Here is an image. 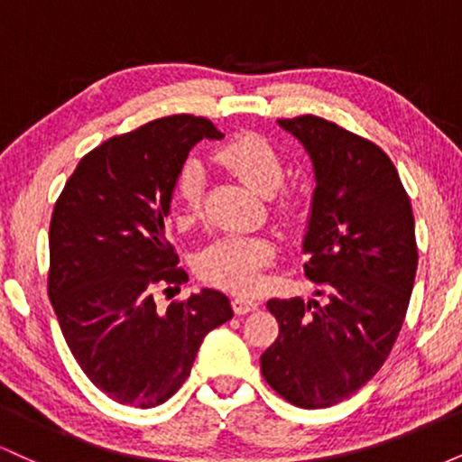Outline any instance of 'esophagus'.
Instances as JSON below:
<instances>
[{"instance_id": "34e87169", "label": "esophagus", "mask_w": 462, "mask_h": 462, "mask_svg": "<svg viewBox=\"0 0 462 462\" xmlns=\"http://www.w3.org/2000/svg\"><path fill=\"white\" fill-rule=\"evenodd\" d=\"M232 306H235L236 315H247V312L258 309V301L249 298V295H236V298L232 300Z\"/></svg>"}]
</instances>
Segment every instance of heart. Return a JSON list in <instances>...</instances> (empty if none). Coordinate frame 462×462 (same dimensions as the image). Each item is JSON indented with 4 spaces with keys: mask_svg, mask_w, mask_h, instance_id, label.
<instances>
[{
    "mask_svg": "<svg viewBox=\"0 0 462 462\" xmlns=\"http://www.w3.org/2000/svg\"><path fill=\"white\" fill-rule=\"evenodd\" d=\"M215 161L236 176L247 189L269 198L284 180V164L275 147L261 134H238L215 152ZM204 173L195 161L182 164L176 178V198L182 204L180 221L189 224L199 210ZM300 206L298 193H280L278 210L293 215ZM273 258L272 241L263 236L217 238L198 256V272L208 282L232 291H252L261 284L263 267Z\"/></svg>",
    "mask_w": 462,
    "mask_h": 462,
    "instance_id": "obj_1",
    "label": "heart"
}]
</instances>
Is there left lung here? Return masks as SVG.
I'll use <instances>...</instances> for the list:
<instances>
[{"mask_svg": "<svg viewBox=\"0 0 462 462\" xmlns=\"http://www.w3.org/2000/svg\"><path fill=\"white\" fill-rule=\"evenodd\" d=\"M278 125L312 162L301 252L306 278L326 289L328 301H267L280 334L264 349L261 371L286 402L315 411L356 393L391 354L415 284V219L378 145L312 115Z\"/></svg>", "mask_w": 462, "mask_h": 462, "instance_id": "obj_1", "label": "left lung"}]
</instances>
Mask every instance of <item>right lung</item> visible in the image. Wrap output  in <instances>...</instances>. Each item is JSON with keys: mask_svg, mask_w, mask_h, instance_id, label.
Here are the masks:
<instances>
[{"mask_svg": "<svg viewBox=\"0 0 462 462\" xmlns=\"http://www.w3.org/2000/svg\"><path fill=\"white\" fill-rule=\"evenodd\" d=\"M208 119L173 115L115 136L78 162L50 224L51 306L87 378L134 408L167 402L189 378L204 337L232 319L221 291L201 289L161 310L158 289L189 275L164 235L176 178Z\"/></svg>", "mask_w": 462, "mask_h": 462, "instance_id": "1", "label": "right lung"}]
</instances>
